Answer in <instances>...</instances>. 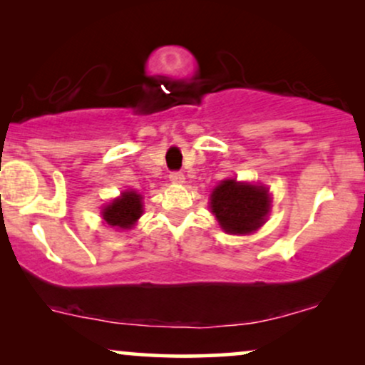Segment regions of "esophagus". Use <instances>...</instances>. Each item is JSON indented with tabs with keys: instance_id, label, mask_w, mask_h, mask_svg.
<instances>
[{
	"instance_id": "34e87169",
	"label": "esophagus",
	"mask_w": 365,
	"mask_h": 365,
	"mask_svg": "<svg viewBox=\"0 0 365 365\" xmlns=\"http://www.w3.org/2000/svg\"><path fill=\"white\" fill-rule=\"evenodd\" d=\"M170 182L172 183H183L185 182V175L180 172H172L170 173Z\"/></svg>"
}]
</instances>
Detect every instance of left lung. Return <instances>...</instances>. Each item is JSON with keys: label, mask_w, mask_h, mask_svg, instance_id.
Returning a JSON list of instances; mask_svg holds the SVG:
<instances>
[{"label": "left lung", "mask_w": 365, "mask_h": 365, "mask_svg": "<svg viewBox=\"0 0 365 365\" xmlns=\"http://www.w3.org/2000/svg\"><path fill=\"white\" fill-rule=\"evenodd\" d=\"M271 209L264 185L222 180L210 193V210L227 234H251L266 222Z\"/></svg>", "instance_id": "1"}]
</instances>
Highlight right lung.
I'll list each match as a JSON object with an SVG mask.
<instances>
[{
	"label": "right lung",
	"instance_id": "right-lung-1",
	"mask_svg": "<svg viewBox=\"0 0 365 365\" xmlns=\"http://www.w3.org/2000/svg\"><path fill=\"white\" fill-rule=\"evenodd\" d=\"M101 214L110 227L131 229L143 214V197L135 190L123 192L121 197L114 198Z\"/></svg>",
	"mask_w": 365,
	"mask_h": 365
}]
</instances>
